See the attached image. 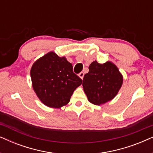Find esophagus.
Masks as SVG:
<instances>
[{
	"mask_svg": "<svg viewBox=\"0 0 153 153\" xmlns=\"http://www.w3.org/2000/svg\"><path fill=\"white\" fill-rule=\"evenodd\" d=\"M83 76H84V73H83V72H81L80 74H79V76L80 77L81 79H83Z\"/></svg>",
	"mask_w": 153,
	"mask_h": 153,
	"instance_id": "esophagus-1",
	"label": "esophagus"
}]
</instances>
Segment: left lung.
<instances>
[{
    "label": "left lung",
    "mask_w": 153,
    "mask_h": 153,
    "mask_svg": "<svg viewBox=\"0 0 153 153\" xmlns=\"http://www.w3.org/2000/svg\"><path fill=\"white\" fill-rule=\"evenodd\" d=\"M89 72L83 79V88L88 100L95 105L111 101L122 87L123 76L114 62L98 63L97 60L89 65Z\"/></svg>",
    "instance_id": "left-lung-1"
}]
</instances>
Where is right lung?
<instances>
[{
	"instance_id": "obj_1",
	"label": "right lung",
	"mask_w": 153,
	"mask_h": 153,
	"mask_svg": "<svg viewBox=\"0 0 153 153\" xmlns=\"http://www.w3.org/2000/svg\"><path fill=\"white\" fill-rule=\"evenodd\" d=\"M72 64L65 56L49 51L38 58L30 69L33 91L42 104L59 108L70 102L82 80L73 72Z\"/></svg>"
}]
</instances>
